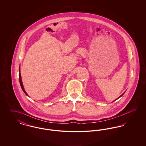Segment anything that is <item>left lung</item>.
<instances>
[{"instance_id": "left-lung-1", "label": "left lung", "mask_w": 146, "mask_h": 146, "mask_svg": "<svg viewBox=\"0 0 146 146\" xmlns=\"http://www.w3.org/2000/svg\"><path fill=\"white\" fill-rule=\"evenodd\" d=\"M124 93H125V92H124ZM124 93H123V94H122V95H121L120 96H119V97H118V98H120V97H121V96H122L124 95ZM118 98H117V99H118Z\"/></svg>"}]
</instances>
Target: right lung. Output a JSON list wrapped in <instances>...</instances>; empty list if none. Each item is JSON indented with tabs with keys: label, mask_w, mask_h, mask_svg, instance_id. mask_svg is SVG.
<instances>
[{
	"label": "right lung",
	"mask_w": 146,
	"mask_h": 146,
	"mask_svg": "<svg viewBox=\"0 0 146 146\" xmlns=\"http://www.w3.org/2000/svg\"><path fill=\"white\" fill-rule=\"evenodd\" d=\"M19 79H20V85H21V88H22V90L25 93V94H26L27 96H28L27 92H26V91L25 90V89H24V88H23V84H22V82L21 73H20V68H19Z\"/></svg>",
	"instance_id": "1"
}]
</instances>
